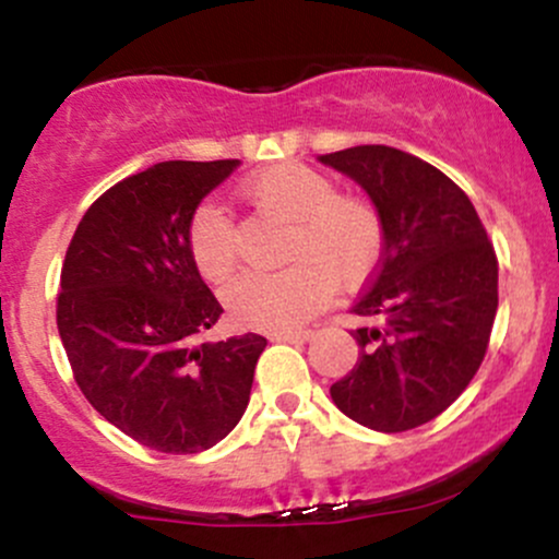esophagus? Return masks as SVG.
Returning a JSON list of instances; mask_svg holds the SVG:
<instances>
[{
  "label": "esophagus",
  "instance_id": "esophagus-1",
  "mask_svg": "<svg viewBox=\"0 0 559 559\" xmlns=\"http://www.w3.org/2000/svg\"><path fill=\"white\" fill-rule=\"evenodd\" d=\"M312 338V331H278L273 333V342H288V344H305Z\"/></svg>",
  "mask_w": 559,
  "mask_h": 559
}]
</instances>
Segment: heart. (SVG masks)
<instances>
[{
  "mask_svg": "<svg viewBox=\"0 0 559 559\" xmlns=\"http://www.w3.org/2000/svg\"><path fill=\"white\" fill-rule=\"evenodd\" d=\"M254 210L288 223L286 260L278 273H239L223 286V305L243 329H297L338 286H357L373 273L383 247L381 217L368 202L336 194L323 173L299 163L260 170L241 186ZM189 252L207 281H223L236 262V228L213 202L199 204L189 223Z\"/></svg>",
  "mask_w": 559,
  "mask_h": 559,
  "instance_id": "obj_1",
  "label": "heart"
}]
</instances>
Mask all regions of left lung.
<instances>
[{
	"mask_svg": "<svg viewBox=\"0 0 559 559\" xmlns=\"http://www.w3.org/2000/svg\"><path fill=\"white\" fill-rule=\"evenodd\" d=\"M360 183L383 254L352 312L360 357L331 386L338 409L381 433L433 420L473 381L497 316V254L471 199L423 159L383 144L320 155Z\"/></svg>",
	"mask_w": 559,
	"mask_h": 559,
	"instance_id": "1",
	"label": "left lung"
}]
</instances>
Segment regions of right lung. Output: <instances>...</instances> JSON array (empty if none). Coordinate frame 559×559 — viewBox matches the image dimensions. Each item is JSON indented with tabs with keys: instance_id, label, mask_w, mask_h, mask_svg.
Instances as JSON below:
<instances>
[{
	"instance_id": "1",
	"label": "right lung",
	"mask_w": 559,
	"mask_h": 559,
	"mask_svg": "<svg viewBox=\"0 0 559 559\" xmlns=\"http://www.w3.org/2000/svg\"><path fill=\"white\" fill-rule=\"evenodd\" d=\"M239 159H170L107 189L75 228L57 331L92 407L139 444L194 454L234 431L249 404L258 333L197 344L223 307L189 252L199 202Z\"/></svg>"
}]
</instances>
